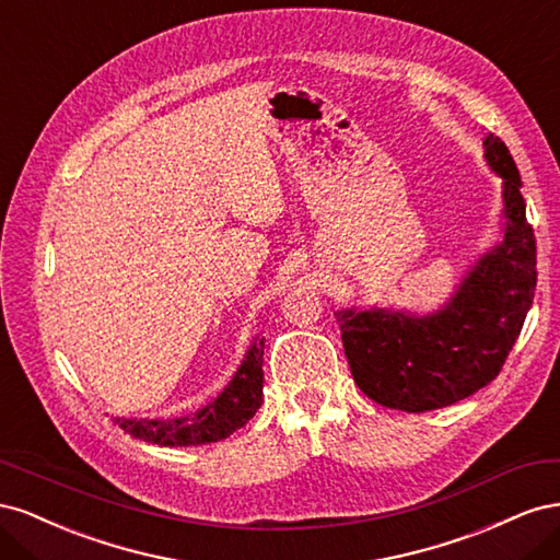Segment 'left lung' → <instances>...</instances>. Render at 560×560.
I'll list each match as a JSON object with an SVG mask.
<instances>
[{
    "label": "left lung",
    "mask_w": 560,
    "mask_h": 560,
    "mask_svg": "<svg viewBox=\"0 0 560 560\" xmlns=\"http://www.w3.org/2000/svg\"><path fill=\"white\" fill-rule=\"evenodd\" d=\"M483 147L502 177L504 241L483 254L446 306L420 317L385 308L336 313L354 383L387 409H442L488 385L533 306L537 249L521 175L498 135L488 132Z\"/></svg>",
    "instance_id": "left-lung-1"
}]
</instances>
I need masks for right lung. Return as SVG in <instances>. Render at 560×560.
<instances>
[{"mask_svg":"<svg viewBox=\"0 0 560 560\" xmlns=\"http://www.w3.org/2000/svg\"><path fill=\"white\" fill-rule=\"evenodd\" d=\"M264 338L254 341L229 387L208 406L177 418H114L124 432L159 446L222 442L257 413L264 397Z\"/></svg>","mask_w":560,"mask_h":560,"instance_id":"add662e5","label":"right lung"}]
</instances>
